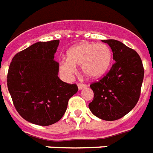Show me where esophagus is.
<instances>
[{"mask_svg": "<svg viewBox=\"0 0 153 153\" xmlns=\"http://www.w3.org/2000/svg\"><path fill=\"white\" fill-rule=\"evenodd\" d=\"M78 88H79V90H81V89H83V88H87L88 86H87V84H78Z\"/></svg>", "mask_w": 153, "mask_h": 153, "instance_id": "obj_1", "label": "esophagus"}]
</instances>
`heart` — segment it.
Instances as JSON below:
<instances>
[{
    "mask_svg": "<svg viewBox=\"0 0 153 153\" xmlns=\"http://www.w3.org/2000/svg\"><path fill=\"white\" fill-rule=\"evenodd\" d=\"M68 59L60 61V70L65 76H70L76 65H81L87 76L98 78L104 75L112 61V51L108 45L95 43H79L67 51Z\"/></svg>",
    "mask_w": 153,
    "mask_h": 153,
    "instance_id": "heart-1",
    "label": "heart"
}]
</instances>
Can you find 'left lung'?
Here are the masks:
<instances>
[{
    "instance_id": "1",
    "label": "left lung",
    "mask_w": 153,
    "mask_h": 153,
    "mask_svg": "<svg viewBox=\"0 0 153 153\" xmlns=\"http://www.w3.org/2000/svg\"><path fill=\"white\" fill-rule=\"evenodd\" d=\"M113 51L114 64L98 81L90 85L94 98L91 113L104 120L120 119L135 106L141 94L144 67L139 55L120 41L105 40Z\"/></svg>"
}]
</instances>
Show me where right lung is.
Instances as JSON below:
<instances>
[{"label":"right lung","instance_id":"right-lung-1","mask_svg":"<svg viewBox=\"0 0 153 153\" xmlns=\"http://www.w3.org/2000/svg\"><path fill=\"white\" fill-rule=\"evenodd\" d=\"M59 40L37 42L18 52L10 63L7 84L14 106L26 121L49 126L66 111L69 99L78 91L76 84L62 81L54 59Z\"/></svg>","mask_w":153,"mask_h":153}]
</instances>
